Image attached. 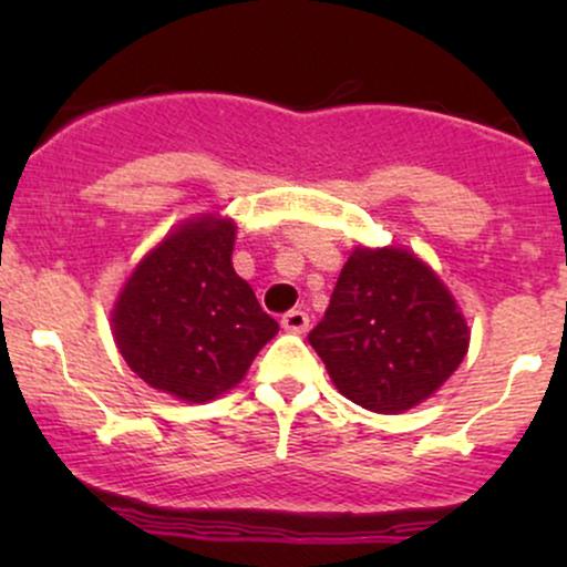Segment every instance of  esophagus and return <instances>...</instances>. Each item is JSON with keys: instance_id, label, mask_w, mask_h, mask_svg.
<instances>
[{"instance_id": "1", "label": "esophagus", "mask_w": 567, "mask_h": 567, "mask_svg": "<svg viewBox=\"0 0 567 567\" xmlns=\"http://www.w3.org/2000/svg\"><path fill=\"white\" fill-rule=\"evenodd\" d=\"M282 328L288 330V333H306V328H309V315L301 309H292L288 315H282Z\"/></svg>"}]
</instances>
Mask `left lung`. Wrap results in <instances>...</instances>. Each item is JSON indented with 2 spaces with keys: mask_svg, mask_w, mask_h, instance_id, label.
Returning <instances> with one entry per match:
<instances>
[{
  "mask_svg": "<svg viewBox=\"0 0 567 567\" xmlns=\"http://www.w3.org/2000/svg\"><path fill=\"white\" fill-rule=\"evenodd\" d=\"M309 343L347 400L402 413L451 379L470 347V328L413 252L357 247Z\"/></svg>",
  "mask_w": 567,
  "mask_h": 567,
  "instance_id": "1",
  "label": "left lung"
}]
</instances>
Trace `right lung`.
Masks as SVG:
<instances>
[{
    "mask_svg": "<svg viewBox=\"0 0 567 567\" xmlns=\"http://www.w3.org/2000/svg\"><path fill=\"white\" fill-rule=\"evenodd\" d=\"M234 224L205 216L148 252L122 288L114 338L133 373L186 402L229 392L279 324L231 266Z\"/></svg>",
    "mask_w": 567,
    "mask_h": 567,
    "instance_id": "add662e5",
    "label": "right lung"
}]
</instances>
